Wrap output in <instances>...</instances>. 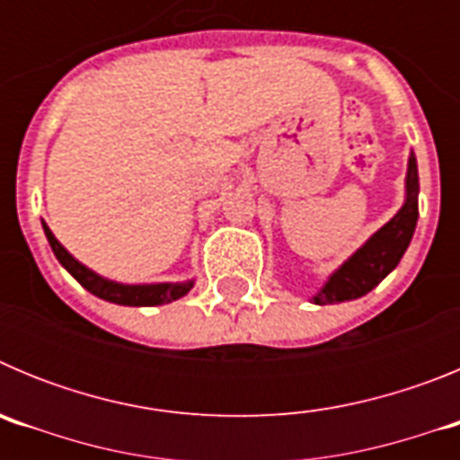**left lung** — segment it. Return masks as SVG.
<instances>
[{
    "instance_id": "1",
    "label": "left lung",
    "mask_w": 460,
    "mask_h": 460,
    "mask_svg": "<svg viewBox=\"0 0 460 460\" xmlns=\"http://www.w3.org/2000/svg\"><path fill=\"white\" fill-rule=\"evenodd\" d=\"M420 177H417V161L410 156L408 165V200L396 217L380 227L355 255H352L332 279L327 286L313 296L315 304H339L357 299L371 292L394 267L401 262L410 239H412L417 217H420Z\"/></svg>"
}]
</instances>
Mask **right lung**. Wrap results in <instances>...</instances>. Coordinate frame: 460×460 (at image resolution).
I'll return each instance as SVG.
<instances>
[{
	"label": "right lung",
	"mask_w": 460,
	"mask_h": 460,
	"mask_svg": "<svg viewBox=\"0 0 460 460\" xmlns=\"http://www.w3.org/2000/svg\"><path fill=\"white\" fill-rule=\"evenodd\" d=\"M43 230H46V237L52 246V253L71 271L73 279L78 280L83 288H87L92 295L101 296V299H108V302L124 304V306H156V304H168L174 302V299H180L193 286L190 280L189 283H158V286H121V283L103 279V276L93 274L92 270L80 265L78 260L73 258L62 243L57 242L55 234L50 233V227L46 223H43Z\"/></svg>",
	"instance_id": "add662e5"
}]
</instances>
